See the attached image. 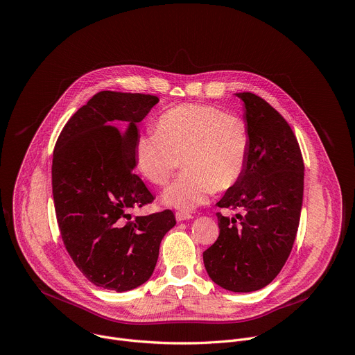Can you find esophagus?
<instances>
[{
    "label": "esophagus",
    "instance_id": "1",
    "mask_svg": "<svg viewBox=\"0 0 355 355\" xmlns=\"http://www.w3.org/2000/svg\"><path fill=\"white\" fill-rule=\"evenodd\" d=\"M192 217H193L192 214H189V213H185V211H177V213H175V220H177V221L189 220V218H192Z\"/></svg>",
    "mask_w": 355,
    "mask_h": 355
}]
</instances>
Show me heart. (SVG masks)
I'll use <instances>...</instances> for the list:
<instances>
[{
    "mask_svg": "<svg viewBox=\"0 0 355 355\" xmlns=\"http://www.w3.org/2000/svg\"><path fill=\"white\" fill-rule=\"evenodd\" d=\"M250 131L243 118L210 104H180L164 111L156 130L134 145L137 171L157 187L168 184L180 155L185 171L166 191L167 205L192 210L217 191L237 184L250 156Z\"/></svg>",
    "mask_w": 355,
    "mask_h": 355,
    "instance_id": "obj_1",
    "label": "heart"
}]
</instances>
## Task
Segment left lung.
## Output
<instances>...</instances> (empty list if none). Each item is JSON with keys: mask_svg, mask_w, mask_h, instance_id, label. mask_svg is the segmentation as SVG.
Returning <instances> with one entry per match:
<instances>
[{"mask_svg": "<svg viewBox=\"0 0 355 355\" xmlns=\"http://www.w3.org/2000/svg\"><path fill=\"white\" fill-rule=\"evenodd\" d=\"M237 96L245 104L248 164L217 206L241 209L244 214H237V220L216 213L220 232L203 252V263L220 287L250 293L268 286L290 257L301 216L304 160L291 127L277 110L251 92Z\"/></svg>", "mask_w": 355, "mask_h": 355, "instance_id": "left-lung-1", "label": "left lung"}]
</instances>
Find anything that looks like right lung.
Segmentation results:
<instances>
[{
    "instance_id": "add662e5",
    "label": "right lung",
    "mask_w": 355,
    "mask_h": 355,
    "mask_svg": "<svg viewBox=\"0 0 355 355\" xmlns=\"http://www.w3.org/2000/svg\"><path fill=\"white\" fill-rule=\"evenodd\" d=\"M159 103L152 94L103 90L62 128L53 155L51 182L61 239L76 268L97 287L123 293L153 273L170 209L137 216L155 196L132 171L137 124Z\"/></svg>"
}]
</instances>
